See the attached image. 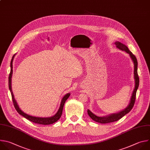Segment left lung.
I'll list each match as a JSON object with an SVG mask.
<instances>
[{"mask_svg":"<svg viewBox=\"0 0 150 150\" xmlns=\"http://www.w3.org/2000/svg\"><path fill=\"white\" fill-rule=\"evenodd\" d=\"M115 44L116 45V47L118 48L119 49H120L122 51H126L127 53H128L131 57L132 61L134 62V78L135 80V88L134 90V92L132 93L131 101L129 103V105L128 106L125 108L124 110L122 111L119 112L117 113H115V114H112L109 116H105V117H99L96 115H95L94 113H93L91 110L87 109V113L88 116L91 117L93 121L100 123V124H108V123H110V122H113L115 121H118L119 119H120L122 118L124 115H125L127 113H129L131 109H132L135 102V99H136V93L137 91L138 88L139 86V76L138 74V71H137V69H138V62L136 57L135 56L134 54H132L131 51H129L128 48L124 44L119 42H116Z\"/></svg>","mask_w":150,"mask_h":150,"instance_id":"1","label":"left lung"}]
</instances>
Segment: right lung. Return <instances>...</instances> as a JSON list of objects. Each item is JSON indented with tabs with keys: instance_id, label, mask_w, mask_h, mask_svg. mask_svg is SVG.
Listing matches in <instances>:
<instances>
[{
	"instance_id": "1",
	"label": "right lung",
	"mask_w": 150,
	"mask_h": 150,
	"mask_svg": "<svg viewBox=\"0 0 150 150\" xmlns=\"http://www.w3.org/2000/svg\"><path fill=\"white\" fill-rule=\"evenodd\" d=\"M15 55H13V56L12 57V60L11 62V72L9 73V88L11 93V95H12V101L13 103V105L14 107L15 108V109L16 110V111L22 116H23V117H25L26 119H28L30 121H31L34 123L35 124H41V125H50V124H52L55 122H57L58 119L60 118L62 115V112H63V107L64 105V103L66 102V101L67 100V99L69 98L70 94V93H67V95H66L64 98H63L61 104H60V107H59L58 112H57V113L54 115L53 116H51L50 117H35V116H33L31 115H29L26 113H25L23 112H22L19 108V106L17 105V103L14 98V96L13 95V92L12 91V88H11V78H12V62H13V59L14 58Z\"/></svg>"
}]
</instances>
